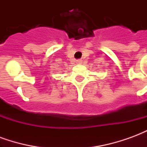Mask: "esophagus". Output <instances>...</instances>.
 <instances>
[{
  "instance_id": "1",
  "label": "esophagus",
  "mask_w": 147,
  "mask_h": 147,
  "mask_svg": "<svg viewBox=\"0 0 147 147\" xmlns=\"http://www.w3.org/2000/svg\"><path fill=\"white\" fill-rule=\"evenodd\" d=\"M82 62H83V61H82V60H77L76 61V63L77 64H82Z\"/></svg>"
}]
</instances>
